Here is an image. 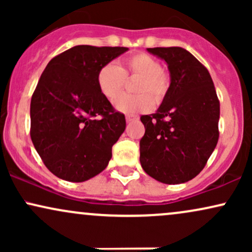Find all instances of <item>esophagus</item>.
Returning <instances> with one entry per match:
<instances>
[{"mask_svg": "<svg viewBox=\"0 0 252 252\" xmlns=\"http://www.w3.org/2000/svg\"><path fill=\"white\" fill-rule=\"evenodd\" d=\"M126 122H128V123L134 122V121H138V116H137V115H126Z\"/></svg>", "mask_w": 252, "mask_h": 252, "instance_id": "obj_1", "label": "esophagus"}]
</instances>
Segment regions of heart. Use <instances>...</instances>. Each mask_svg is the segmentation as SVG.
Here are the masks:
<instances>
[{
    "mask_svg": "<svg viewBox=\"0 0 252 252\" xmlns=\"http://www.w3.org/2000/svg\"><path fill=\"white\" fill-rule=\"evenodd\" d=\"M138 77L133 88L137 94L117 96L124 88L126 79ZM100 94L109 100H115V108L124 114L148 111L154 104H161L168 94L172 77L169 71L160 66L150 54L138 52L126 57L121 66L114 63L103 65L96 77Z\"/></svg>",
    "mask_w": 252,
    "mask_h": 252,
    "instance_id": "obj_1",
    "label": "heart"
}]
</instances>
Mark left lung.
<instances>
[{
    "label": "left lung",
    "mask_w": 252,
    "mask_h": 252,
    "mask_svg": "<svg viewBox=\"0 0 252 252\" xmlns=\"http://www.w3.org/2000/svg\"><path fill=\"white\" fill-rule=\"evenodd\" d=\"M148 52L168 63L172 85L158 111L143 115L141 166L163 184H182L206 166L219 138L220 105L210 72L181 47Z\"/></svg>",
    "instance_id": "8db88e82"
}]
</instances>
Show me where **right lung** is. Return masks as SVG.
<instances>
[{"mask_svg":"<svg viewBox=\"0 0 252 252\" xmlns=\"http://www.w3.org/2000/svg\"><path fill=\"white\" fill-rule=\"evenodd\" d=\"M126 51L74 46L43 70L31 100V138L58 178L82 182L108 166L126 117L100 94L96 77L103 65Z\"/></svg>","mask_w":252,"mask_h":252,"instance_id":"add662e5","label":"right lung"}]
</instances>
